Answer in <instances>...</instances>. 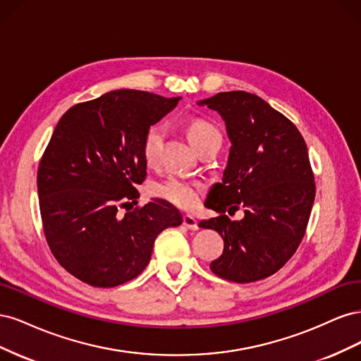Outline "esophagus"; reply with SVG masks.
Instances as JSON below:
<instances>
[{"instance_id": "esophagus-1", "label": "esophagus", "mask_w": 361, "mask_h": 361, "mask_svg": "<svg viewBox=\"0 0 361 361\" xmlns=\"http://www.w3.org/2000/svg\"><path fill=\"white\" fill-rule=\"evenodd\" d=\"M183 226L188 227L190 231H197L199 228L197 220H195L192 215H183Z\"/></svg>"}]
</instances>
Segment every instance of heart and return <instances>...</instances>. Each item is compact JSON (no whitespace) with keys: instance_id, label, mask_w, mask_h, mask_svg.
Listing matches in <instances>:
<instances>
[{"instance_id":"1","label":"heart","mask_w":361,"mask_h":361,"mask_svg":"<svg viewBox=\"0 0 361 361\" xmlns=\"http://www.w3.org/2000/svg\"><path fill=\"white\" fill-rule=\"evenodd\" d=\"M162 137L164 133L159 125H154L147 129L143 140V147H141L143 158L147 164H154L157 161ZM187 137L191 146L197 149L204 141L220 135H218L215 128L211 123L204 122V120H192L191 123L187 125ZM152 191H154L155 197L178 206L180 209H191V207L199 203L202 194L199 183L180 178H169L167 180H162L157 183Z\"/></svg>"}]
</instances>
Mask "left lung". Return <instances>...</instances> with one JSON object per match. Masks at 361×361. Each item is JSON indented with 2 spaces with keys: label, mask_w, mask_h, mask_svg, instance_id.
<instances>
[{
  "label": "left lung",
  "mask_w": 361,
  "mask_h": 361,
  "mask_svg": "<svg viewBox=\"0 0 361 361\" xmlns=\"http://www.w3.org/2000/svg\"><path fill=\"white\" fill-rule=\"evenodd\" d=\"M197 105L221 116L231 141L223 179L204 206L218 214L244 206L239 221H200L224 241L211 269L235 283L267 279L293 256L309 223L316 188L307 146L297 126L256 94L223 92Z\"/></svg>",
  "instance_id": "1"
}]
</instances>
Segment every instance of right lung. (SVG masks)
<instances>
[{
	"label": "right lung",
	"mask_w": 361,
	"mask_h": 361,
	"mask_svg": "<svg viewBox=\"0 0 361 361\" xmlns=\"http://www.w3.org/2000/svg\"><path fill=\"white\" fill-rule=\"evenodd\" d=\"M179 101L113 90L73 105L54 129L37 170L43 232L59 264L87 285L114 288L135 279L157 236L182 224L179 209L162 199L119 212L140 197L147 129Z\"/></svg>",
	"instance_id": "right-lung-1"
}]
</instances>
